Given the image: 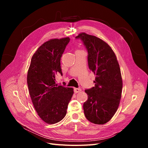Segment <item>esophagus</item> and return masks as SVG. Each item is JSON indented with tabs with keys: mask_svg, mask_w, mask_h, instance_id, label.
Instances as JSON below:
<instances>
[{
	"mask_svg": "<svg viewBox=\"0 0 148 148\" xmlns=\"http://www.w3.org/2000/svg\"><path fill=\"white\" fill-rule=\"evenodd\" d=\"M74 90L75 93H78L81 91V89L80 88H74Z\"/></svg>",
	"mask_w": 148,
	"mask_h": 148,
	"instance_id": "obj_1",
	"label": "esophagus"
}]
</instances>
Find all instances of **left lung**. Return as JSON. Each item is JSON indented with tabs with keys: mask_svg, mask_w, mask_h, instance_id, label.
I'll return each mask as SVG.
<instances>
[{
	"mask_svg": "<svg viewBox=\"0 0 148 148\" xmlns=\"http://www.w3.org/2000/svg\"><path fill=\"white\" fill-rule=\"evenodd\" d=\"M75 38H80L86 48L89 68L95 75V86L85 90L88 98L83 104L84 113L90 122L103 125L112 118L120 103L119 65L112 48L101 39L84 32Z\"/></svg>",
	"mask_w": 148,
	"mask_h": 148,
	"instance_id": "left-lung-1",
	"label": "left lung"
}]
</instances>
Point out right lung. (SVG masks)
I'll list each match as a JSON object with an SVG mask.
<instances>
[{
  "instance_id": "add662e5",
  "label": "right lung",
  "mask_w": 148,
  "mask_h": 148,
  "mask_svg": "<svg viewBox=\"0 0 148 148\" xmlns=\"http://www.w3.org/2000/svg\"><path fill=\"white\" fill-rule=\"evenodd\" d=\"M69 41V37L51 39L42 44L31 59L27 76L29 94L38 116L47 123L64 118L74 94L73 88L55 82L58 73L62 75L60 58Z\"/></svg>"
}]
</instances>
